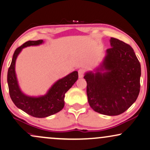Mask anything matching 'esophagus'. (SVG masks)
Wrapping results in <instances>:
<instances>
[{"label":"esophagus","instance_id":"esophagus-1","mask_svg":"<svg viewBox=\"0 0 150 150\" xmlns=\"http://www.w3.org/2000/svg\"><path fill=\"white\" fill-rule=\"evenodd\" d=\"M78 73H79V78H80V79L83 78V77L84 76V74H85V70L83 69H79Z\"/></svg>","mask_w":150,"mask_h":150}]
</instances>
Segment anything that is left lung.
Segmentation results:
<instances>
[{"label":"left lung","mask_w":150,"mask_h":150,"mask_svg":"<svg viewBox=\"0 0 150 150\" xmlns=\"http://www.w3.org/2000/svg\"><path fill=\"white\" fill-rule=\"evenodd\" d=\"M100 67L86 73L90 106L106 115H118L136 101L140 92L141 68L131 46L116 38L110 40ZM104 70L106 71L102 72Z\"/></svg>","instance_id":"1"}]
</instances>
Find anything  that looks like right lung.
I'll return each instance as SVG.
<instances>
[{"mask_svg":"<svg viewBox=\"0 0 150 150\" xmlns=\"http://www.w3.org/2000/svg\"><path fill=\"white\" fill-rule=\"evenodd\" d=\"M43 43V40L28 41L18 47L13 55L12 62L7 71V84L9 92L13 103L27 114L35 117H46L60 111L64 106V95L79 78L78 71H74L59 79L51 86L47 93L38 97L25 95L18 86L15 73V63L18 55L23 48L38 46Z\"/></svg>","mask_w":150,"mask_h":150,"instance_id":"right-lung-1","label":"right lung"}]
</instances>
